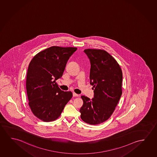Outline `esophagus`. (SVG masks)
Segmentation results:
<instances>
[{
    "mask_svg": "<svg viewBox=\"0 0 157 157\" xmlns=\"http://www.w3.org/2000/svg\"><path fill=\"white\" fill-rule=\"evenodd\" d=\"M73 97H78L79 96V94H75V92H73Z\"/></svg>",
    "mask_w": 157,
    "mask_h": 157,
    "instance_id": "34e87169",
    "label": "esophagus"
}]
</instances>
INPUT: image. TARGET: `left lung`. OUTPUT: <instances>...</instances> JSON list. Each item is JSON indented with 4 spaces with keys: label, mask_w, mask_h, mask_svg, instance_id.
<instances>
[{
    "label": "left lung",
    "mask_w": 157,
    "mask_h": 157,
    "mask_svg": "<svg viewBox=\"0 0 157 157\" xmlns=\"http://www.w3.org/2000/svg\"><path fill=\"white\" fill-rule=\"evenodd\" d=\"M84 51L91 63L90 79L94 89V98L81 96L80 117L85 123L96 125L108 120L118 104L122 93V72L117 61L106 51Z\"/></svg>",
    "instance_id": "8db88e82"
}]
</instances>
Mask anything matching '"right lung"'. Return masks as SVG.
I'll return each mask as SVG.
<instances>
[{"label":"right lung","instance_id":"right-lung-1","mask_svg":"<svg viewBox=\"0 0 157 157\" xmlns=\"http://www.w3.org/2000/svg\"><path fill=\"white\" fill-rule=\"evenodd\" d=\"M76 47L52 46L37 53L29 63L26 79L28 104L36 117L44 122L55 121L72 97L56 80L62 77Z\"/></svg>","mask_w":157,"mask_h":157}]
</instances>
